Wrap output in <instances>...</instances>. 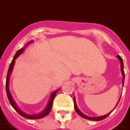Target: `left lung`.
I'll list each match as a JSON object with an SVG mask.
<instances>
[{
	"label": "left lung",
	"instance_id": "left-lung-1",
	"mask_svg": "<svg viewBox=\"0 0 130 130\" xmlns=\"http://www.w3.org/2000/svg\"><path fill=\"white\" fill-rule=\"evenodd\" d=\"M117 58L119 60H120V65H121V71H122V84H124V81H125V72H124V65H123V60H122V58L120 57V56H117ZM121 97V96H120ZM120 99L118 100V103L116 104V106H118V104L119 101H120ZM74 109H75V111L77 112L78 115H79L81 117H82L83 118H85V119H87V120H93V121H99V120H102L103 119H105L106 118H107L108 116H109L110 114L111 113V112L113 111V110L116 108V107L113 108L112 111H110V112H108V114H106L105 116H99V117H89V116H86V115H84L83 114L82 112H81L80 110H79V108H77V104H76V101H75V98L74 97Z\"/></svg>",
	"mask_w": 130,
	"mask_h": 130
}]
</instances>
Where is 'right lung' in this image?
<instances>
[{"label":"right lung","instance_id":"obj_1","mask_svg":"<svg viewBox=\"0 0 130 130\" xmlns=\"http://www.w3.org/2000/svg\"><path fill=\"white\" fill-rule=\"evenodd\" d=\"M32 42H33V41H30L29 42H28V43L26 44V46H24V48L18 50V51H17V53H15L14 58H13L11 63H10V65L9 69H8L7 78H6V84H5V87H6V93H7V96H8V100H9V101H10V103L11 106L13 107V108H14L20 116H22V117H24L25 118L28 119H40L46 117V116H48V115L49 114V112H51V108H52L53 99H54V98L56 96V93L58 92V91L60 89H57V90L56 91H54L51 93V97H50V99L49 101H48V103L47 106H46V107L44 108V110H43V111H41V112H39V113H37V114H34V115H28L27 113L22 112V111L18 108V106L16 105V103H15V102L14 101V100L12 99V97L11 93L10 92V90H9V82H10V74H11L12 72V69H13V67H14V62H15V59L17 58L20 54H22V53H23V51H24V49H25V48H26L28 45H29V44H30L31 43H32Z\"/></svg>","mask_w":130,"mask_h":130}]
</instances>
